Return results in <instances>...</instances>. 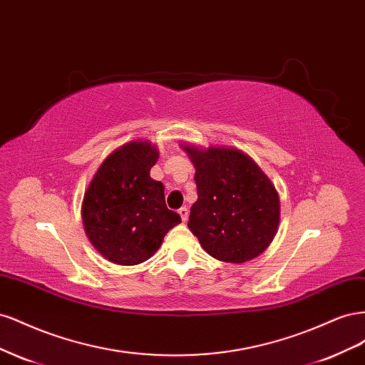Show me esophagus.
<instances>
[{"mask_svg":"<svg viewBox=\"0 0 365 365\" xmlns=\"http://www.w3.org/2000/svg\"><path fill=\"white\" fill-rule=\"evenodd\" d=\"M178 213H180V216H181V219H182V222H185V220L189 219V210H187V207H181V208L178 210Z\"/></svg>","mask_w":365,"mask_h":365,"instance_id":"1","label":"esophagus"}]
</instances>
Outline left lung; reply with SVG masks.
<instances>
[{
    "label": "left lung",
    "instance_id": "1",
    "mask_svg": "<svg viewBox=\"0 0 365 365\" xmlns=\"http://www.w3.org/2000/svg\"><path fill=\"white\" fill-rule=\"evenodd\" d=\"M195 164L197 201L189 228L210 256L244 263L269 247L280 220L274 185L236 149L184 148Z\"/></svg>",
    "mask_w": 365,
    "mask_h": 365
}]
</instances>
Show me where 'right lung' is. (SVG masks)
Masks as SVG:
<instances>
[{
    "instance_id": "1",
    "label": "right lung",
    "mask_w": 365,
    "mask_h": 365,
    "mask_svg": "<svg viewBox=\"0 0 365 365\" xmlns=\"http://www.w3.org/2000/svg\"><path fill=\"white\" fill-rule=\"evenodd\" d=\"M158 150L130 141L109 155L88 187L82 219L88 239L117 264H138L153 256L164 236L181 222L168 208L164 185L150 178Z\"/></svg>"
}]
</instances>
